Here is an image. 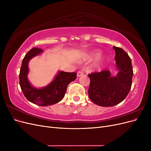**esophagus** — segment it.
Segmentation results:
<instances>
[{"instance_id": "obj_1", "label": "esophagus", "mask_w": 151, "mask_h": 151, "mask_svg": "<svg viewBox=\"0 0 151 151\" xmlns=\"http://www.w3.org/2000/svg\"><path fill=\"white\" fill-rule=\"evenodd\" d=\"M83 72H82V71H79L78 72H77V77H81V76H83Z\"/></svg>"}]
</instances>
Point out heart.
Returning a JSON list of instances; mask_svg holds the SVG:
<instances>
[{"instance_id": "b5f03b06", "label": "heart", "mask_w": 151, "mask_h": 151, "mask_svg": "<svg viewBox=\"0 0 151 151\" xmlns=\"http://www.w3.org/2000/svg\"><path fill=\"white\" fill-rule=\"evenodd\" d=\"M100 54H101V52L99 51V50H97V51H95L93 53H91L90 55L88 57V58H92L93 57H97Z\"/></svg>"}]
</instances>
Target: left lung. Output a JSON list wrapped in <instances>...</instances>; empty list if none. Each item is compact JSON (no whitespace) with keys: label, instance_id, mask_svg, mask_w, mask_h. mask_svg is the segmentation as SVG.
<instances>
[{"label":"left lung","instance_id":"left-lung-1","mask_svg":"<svg viewBox=\"0 0 151 151\" xmlns=\"http://www.w3.org/2000/svg\"><path fill=\"white\" fill-rule=\"evenodd\" d=\"M117 74L112 76L109 70L88 74L90 86L89 97L100 106H113L127 97L132 86L133 77L131 59L123 49L113 47Z\"/></svg>","mask_w":151,"mask_h":151}]
</instances>
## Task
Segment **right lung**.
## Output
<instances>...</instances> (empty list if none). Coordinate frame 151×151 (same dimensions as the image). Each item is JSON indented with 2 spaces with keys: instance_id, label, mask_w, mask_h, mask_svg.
Masks as SVG:
<instances>
[{
  "instance_id": "obj_1",
  "label": "right lung",
  "mask_w": 151,
  "mask_h": 151,
  "mask_svg": "<svg viewBox=\"0 0 151 151\" xmlns=\"http://www.w3.org/2000/svg\"><path fill=\"white\" fill-rule=\"evenodd\" d=\"M43 53V50L34 48L26 53L20 69L19 84L24 96L29 101L41 106H46L61 101L65 96L68 85L76 79L77 74L59 70L51 83L43 88H36L28 78L29 62L33 57Z\"/></svg>"
}]
</instances>
